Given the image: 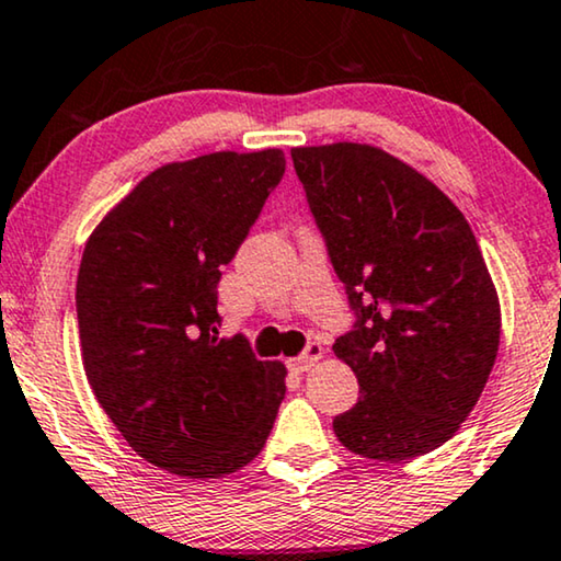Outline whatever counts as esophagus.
Listing matches in <instances>:
<instances>
[{
	"instance_id": "1",
	"label": "esophagus",
	"mask_w": 561,
	"mask_h": 561,
	"mask_svg": "<svg viewBox=\"0 0 561 561\" xmlns=\"http://www.w3.org/2000/svg\"><path fill=\"white\" fill-rule=\"evenodd\" d=\"M323 356V346H320L318 341H312V343H308V348L302 351L300 356H295V358H289V369L293 371H297V375H300V371H308L312 364L318 362V358Z\"/></svg>"
}]
</instances>
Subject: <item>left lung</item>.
<instances>
[{
  "label": "left lung",
  "instance_id": "obj_1",
  "mask_svg": "<svg viewBox=\"0 0 561 561\" xmlns=\"http://www.w3.org/2000/svg\"><path fill=\"white\" fill-rule=\"evenodd\" d=\"M297 179L354 312L333 343L362 398L333 417L348 451L405 461L472 413L500 343L477 238L436 184L362 144L293 148Z\"/></svg>",
  "mask_w": 561,
  "mask_h": 561
}]
</instances>
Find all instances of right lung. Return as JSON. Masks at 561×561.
Masks as SVG:
<instances>
[{
    "mask_svg": "<svg viewBox=\"0 0 561 561\" xmlns=\"http://www.w3.org/2000/svg\"><path fill=\"white\" fill-rule=\"evenodd\" d=\"M285 153H207L148 174L87 241L77 279L84 371L125 442L207 480L264 449L285 367L218 339L222 266L285 176Z\"/></svg>",
    "mask_w": 561,
    "mask_h": 561,
    "instance_id": "right-lung-1",
    "label": "right lung"
}]
</instances>
